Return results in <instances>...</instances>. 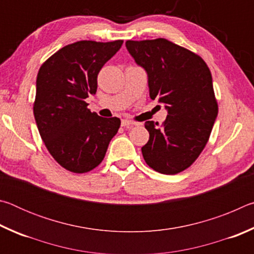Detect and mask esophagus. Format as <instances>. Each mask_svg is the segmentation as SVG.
Segmentation results:
<instances>
[{
	"instance_id": "esophagus-1",
	"label": "esophagus",
	"mask_w": 254,
	"mask_h": 254,
	"mask_svg": "<svg viewBox=\"0 0 254 254\" xmlns=\"http://www.w3.org/2000/svg\"><path fill=\"white\" fill-rule=\"evenodd\" d=\"M121 124H122V127H131L133 126H136L135 122H133V121H131V120H127V119L122 120Z\"/></svg>"
}]
</instances>
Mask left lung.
Segmentation results:
<instances>
[{
	"label": "left lung",
	"mask_w": 254,
	"mask_h": 254,
	"mask_svg": "<svg viewBox=\"0 0 254 254\" xmlns=\"http://www.w3.org/2000/svg\"><path fill=\"white\" fill-rule=\"evenodd\" d=\"M126 46L147 71L151 100L168 111L161 127L145 122L150 136L142 156L153 170L176 175L192 165L209 139L218 113L212 74L198 55L163 38Z\"/></svg>",
	"instance_id": "left-lung-1"
}]
</instances>
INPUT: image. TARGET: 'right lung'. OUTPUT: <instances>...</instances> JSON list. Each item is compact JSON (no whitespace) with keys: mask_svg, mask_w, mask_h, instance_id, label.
Here are the masks:
<instances>
[{"mask_svg":"<svg viewBox=\"0 0 254 254\" xmlns=\"http://www.w3.org/2000/svg\"><path fill=\"white\" fill-rule=\"evenodd\" d=\"M123 40L77 41L42 64L37 76L33 114L49 153L75 174L93 170L119 131L118 118H102L85 102L97 91V75Z\"/></svg>","mask_w":254,"mask_h":254,"instance_id":"obj_1","label":"right lung"}]
</instances>
